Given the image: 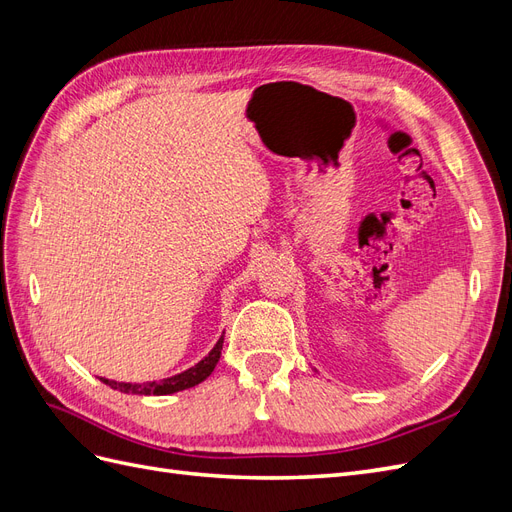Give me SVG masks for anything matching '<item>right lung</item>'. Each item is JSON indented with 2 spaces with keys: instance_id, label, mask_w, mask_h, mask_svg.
<instances>
[{
  "instance_id": "1",
  "label": "right lung",
  "mask_w": 512,
  "mask_h": 512,
  "mask_svg": "<svg viewBox=\"0 0 512 512\" xmlns=\"http://www.w3.org/2000/svg\"><path fill=\"white\" fill-rule=\"evenodd\" d=\"M222 346H224V335L218 339V344L213 346V350L205 356L203 361H198L194 367L181 371L177 376H170L164 380H153V382H143V384H132V382H115V380H106L100 378L106 386H111L115 391L121 393H132V395H170V393H179L185 389H192V386L200 384L203 380H207L211 376V371L215 369L220 361L222 354Z\"/></svg>"
}]
</instances>
